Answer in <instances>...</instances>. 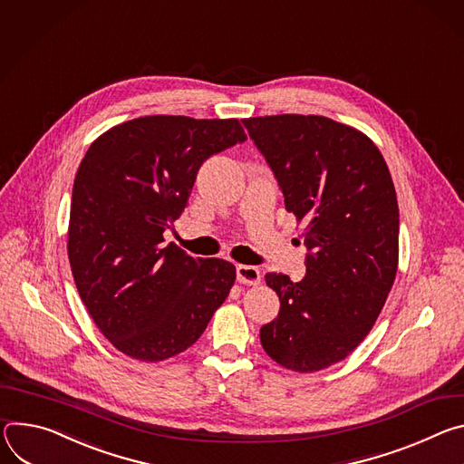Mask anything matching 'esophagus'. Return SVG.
<instances>
[{
    "instance_id": "obj_1",
    "label": "esophagus",
    "mask_w": 464,
    "mask_h": 464,
    "mask_svg": "<svg viewBox=\"0 0 464 464\" xmlns=\"http://www.w3.org/2000/svg\"><path fill=\"white\" fill-rule=\"evenodd\" d=\"M237 282L239 284H246V285H258L262 282V275L260 271L252 267V266H237Z\"/></svg>"
}]
</instances>
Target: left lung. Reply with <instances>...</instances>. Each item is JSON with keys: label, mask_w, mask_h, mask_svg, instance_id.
Segmentation results:
<instances>
[{"label": "left lung", "mask_w": 464, "mask_h": 464, "mask_svg": "<svg viewBox=\"0 0 464 464\" xmlns=\"http://www.w3.org/2000/svg\"><path fill=\"white\" fill-rule=\"evenodd\" d=\"M243 125L304 225L305 275H266L278 317L260 330L267 355L305 374L352 353L372 330L398 269V202L376 143L324 116L278 114Z\"/></svg>", "instance_id": "left-lung-1"}]
</instances>
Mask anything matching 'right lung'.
<instances>
[{"label": "right lung", "instance_id": "right-lung-1", "mask_svg": "<svg viewBox=\"0 0 464 464\" xmlns=\"http://www.w3.org/2000/svg\"><path fill=\"white\" fill-rule=\"evenodd\" d=\"M245 140L237 120L143 116L86 150L68 258L90 317L121 353L159 363L184 352L227 300L236 267L164 245V230L182 216L200 164Z\"/></svg>", "mask_w": 464, "mask_h": 464}]
</instances>
